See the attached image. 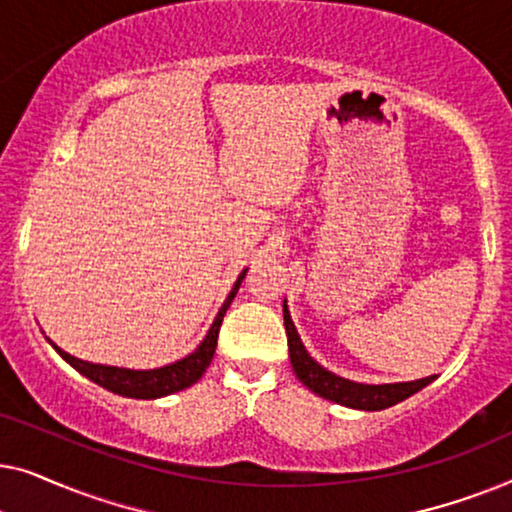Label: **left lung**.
<instances>
[{"label": "left lung", "mask_w": 512, "mask_h": 512, "mask_svg": "<svg viewBox=\"0 0 512 512\" xmlns=\"http://www.w3.org/2000/svg\"><path fill=\"white\" fill-rule=\"evenodd\" d=\"M284 326H286V338H289V359L298 380L303 382L307 389L314 391L317 396L338 405H345V408L368 410V412L391 408V405L405 401V398L417 394L419 389H424L426 384L436 380V375L422 377V380L394 382V384H363V382L345 380V377L326 370L321 363H317L310 354H307L303 340H300L296 326H293L291 321L286 300H284Z\"/></svg>", "instance_id": "left-lung-1"}]
</instances>
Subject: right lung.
<instances>
[{
  "label": "right lung",
  "mask_w": 512,
  "mask_h": 512,
  "mask_svg": "<svg viewBox=\"0 0 512 512\" xmlns=\"http://www.w3.org/2000/svg\"><path fill=\"white\" fill-rule=\"evenodd\" d=\"M247 275V268L240 272L237 282L230 289L228 298L223 300L219 314L214 317V324L209 326L205 340L200 342L198 347L193 349L191 354L184 356V359L167 363L163 368H151V370H132V368H118V366H104V363H90L83 359H76V356L67 354L65 349H60L51 338V347L58 352L62 359H65L74 370H79L83 377H88L90 382L100 384L102 389L111 391V394L125 396V398H163L170 394H177L181 389H188L205 375L209 363L214 359L216 352V338H219V328L223 321V314L233 303L237 289H240L242 279Z\"/></svg>",
  "instance_id": "obj_1"
}]
</instances>
